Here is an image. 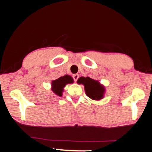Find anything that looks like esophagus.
<instances>
[{
	"label": "esophagus",
	"instance_id": "34e87169",
	"mask_svg": "<svg viewBox=\"0 0 152 152\" xmlns=\"http://www.w3.org/2000/svg\"><path fill=\"white\" fill-rule=\"evenodd\" d=\"M78 78H79V75H78V74H74V75L73 76V78H74V81H75V82L77 81V80L78 79Z\"/></svg>",
	"mask_w": 152,
	"mask_h": 152
}]
</instances>
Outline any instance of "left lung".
I'll use <instances>...</instances> for the list:
<instances>
[{"label": "left lung", "instance_id": "obj_1", "mask_svg": "<svg viewBox=\"0 0 152 152\" xmlns=\"http://www.w3.org/2000/svg\"><path fill=\"white\" fill-rule=\"evenodd\" d=\"M77 83L83 84L86 94L90 99L99 101L103 99L105 93V87L99 81L92 79L90 77H80L77 80Z\"/></svg>", "mask_w": 152, "mask_h": 152}]
</instances>
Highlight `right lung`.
Segmentation results:
<instances>
[{
  "instance_id": "add662e5",
  "label": "right lung",
  "mask_w": 152,
  "mask_h": 152,
  "mask_svg": "<svg viewBox=\"0 0 152 152\" xmlns=\"http://www.w3.org/2000/svg\"><path fill=\"white\" fill-rule=\"evenodd\" d=\"M74 80L72 78V76L69 75H65L51 81V90L57 96H61L64 92V87L66 86V84H72Z\"/></svg>"
}]
</instances>
